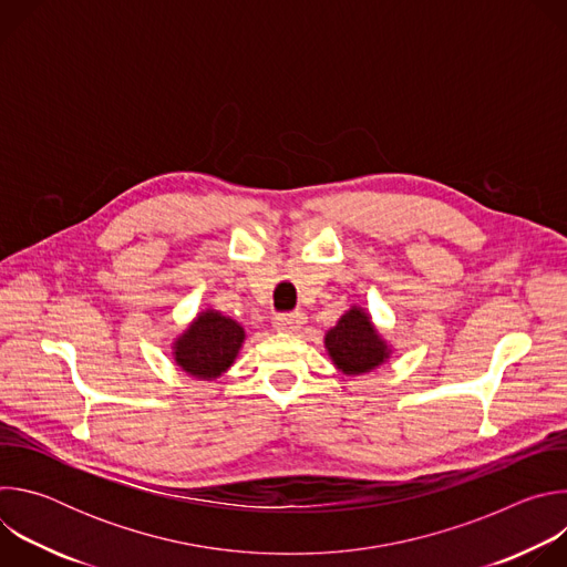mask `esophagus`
<instances>
[{
    "label": "esophagus",
    "instance_id": "esophagus-1",
    "mask_svg": "<svg viewBox=\"0 0 567 567\" xmlns=\"http://www.w3.org/2000/svg\"><path fill=\"white\" fill-rule=\"evenodd\" d=\"M305 322H307V316L302 311L280 313V316H276V330L287 332V334H296V332H300Z\"/></svg>",
    "mask_w": 567,
    "mask_h": 567
}]
</instances>
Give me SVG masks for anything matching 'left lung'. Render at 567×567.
Returning a JSON list of instances; mask_svg holds the SVG:
<instances>
[{
  "mask_svg": "<svg viewBox=\"0 0 567 567\" xmlns=\"http://www.w3.org/2000/svg\"><path fill=\"white\" fill-rule=\"evenodd\" d=\"M326 348L334 365L350 377L365 374L390 357V346L379 337L370 316L361 307H350L326 334Z\"/></svg>",
  "mask_w": 567,
  "mask_h": 567,
  "instance_id": "left-lung-1",
  "label": "left lung"
}]
</instances>
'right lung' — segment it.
Masks as SVG:
<instances>
[{"instance_id": "add662e5", "label": "right lung", "mask_w": 567, "mask_h": 567, "mask_svg": "<svg viewBox=\"0 0 567 567\" xmlns=\"http://www.w3.org/2000/svg\"><path fill=\"white\" fill-rule=\"evenodd\" d=\"M241 343H245V328L237 320L221 316L215 309H206L182 337H177L173 357L190 377L213 381L233 365Z\"/></svg>"}]
</instances>
